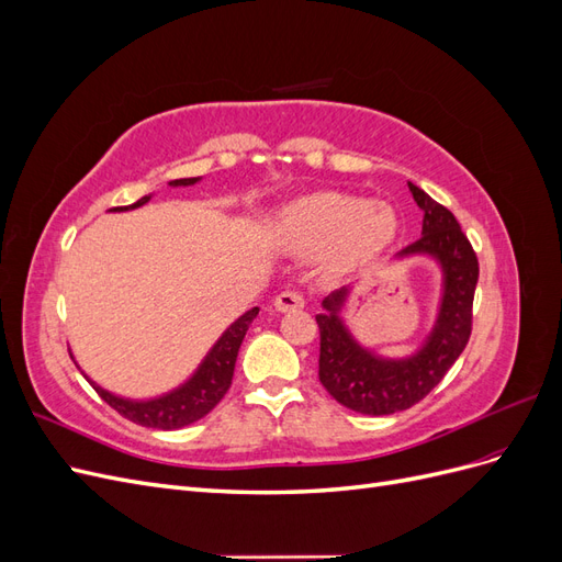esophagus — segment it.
<instances>
[{"mask_svg": "<svg viewBox=\"0 0 562 562\" xmlns=\"http://www.w3.org/2000/svg\"><path fill=\"white\" fill-rule=\"evenodd\" d=\"M274 307L279 312H295V310L304 307V297L297 291H283V293L277 295Z\"/></svg>", "mask_w": 562, "mask_h": 562, "instance_id": "34e87169", "label": "esophagus"}]
</instances>
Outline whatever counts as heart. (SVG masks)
<instances>
[{
  "instance_id": "heart-1",
  "label": "heart",
  "mask_w": 562,
  "mask_h": 562,
  "mask_svg": "<svg viewBox=\"0 0 562 562\" xmlns=\"http://www.w3.org/2000/svg\"><path fill=\"white\" fill-rule=\"evenodd\" d=\"M279 236L300 255L328 250L335 274L353 271L382 255L396 236V217L380 203L349 194H316L279 215Z\"/></svg>"
}]
</instances>
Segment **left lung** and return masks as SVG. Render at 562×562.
<instances>
[{
	"instance_id": "obj_1",
	"label": "left lung",
	"mask_w": 562,
	"mask_h": 562,
	"mask_svg": "<svg viewBox=\"0 0 562 562\" xmlns=\"http://www.w3.org/2000/svg\"><path fill=\"white\" fill-rule=\"evenodd\" d=\"M407 187L424 211V223L419 239L401 255H434L446 277L438 321L427 345L411 359L386 361L353 342L339 318L347 288L323 300L326 312L316 316L321 333L318 380L337 403L363 415H391L419 403L464 351L473 326V293L479 283L475 250L446 206L417 184L407 182Z\"/></svg>"
}]
</instances>
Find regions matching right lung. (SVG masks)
Wrapping results in <instances>:
<instances>
[{"instance_id":"obj_1","label":"right lung","mask_w":562,"mask_h":562,"mask_svg":"<svg viewBox=\"0 0 562 562\" xmlns=\"http://www.w3.org/2000/svg\"><path fill=\"white\" fill-rule=\"evenodd\" d=\"M196 180L199 178H182V180H173L171 184L173 187L194 184ZM147 201H149V196H143L135 203H131V206H116L112 211L138 209ZM258 312H260L258 307H252L241 318H236L225 330V335L217 339L206 359H203V363L194 372V378L161 398H151V401L119 398V396L110 394V391L93 384L91 380L89 382L93 384L100 398H103L110 407H114L119 415L131 419L133 424H140V427H149V429H164V431L187 427V424H192V422L201 419L203 415H209L227 394V389L234 378L236 356H239V347L244 342L252 318L258 316Z\"/></svg>"}]
</instances>
